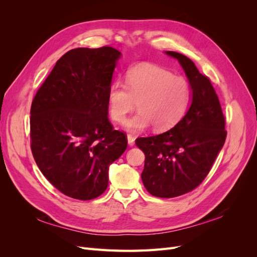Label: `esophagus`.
Instances as JSON below:
<instances>
[{
	"label": "esophagus",
	"instance_id": "esophagus-1",
	"mask_svg": "<svg viewBox=\"0 0 257 257\" xmlns=\"http://www.w3.org/2000/svg\"><path fill=\"white\" fill-rule=\"evenodd\" d=\"M127 144L130 147H133L135 145V138L132 135H127Z\"/></svg>",
	"mask_w": 257,
	"mask_h": 257
}]
</instances>
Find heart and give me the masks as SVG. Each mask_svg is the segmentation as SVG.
<instances>
[{
  "mask_svg": "<svg viewBox=\"0 0 257 257\" xmlns=\"http://www.w3.org/2000/svg\"><path fill=\"white\" fill-rule=\"evenodd\" d=\"M191 94L190 82L184 77L157 65L141 64L126 73L125 85L113 82L108 89V111L114 122H122L137 102L139 110L123 126L133 132L151 125L165 131L183 118Z\"/></svg>",
  "mask_w": 257,
  "mask_h": 257,
  "instance_id": "obj_1",
  "label": "heart"
}]
</instances>
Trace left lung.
Segmentation results:
<instances>
[{"instance_id":"obj_1","label":"left lung","mask_w":257,"mask_h":257,"mask_svg":"<svg viewBox=\"0 0 257 257\" xmlns=\"http://www.w3.org/2000/svg\"><path fill=\"white\" fill-rule=\"evenodd\" d=\"M188 77L192 102L183 118L160 135L136 139L145 155L142 180L151 195L172 198L183 195L203 182L226 139L225 118L216 93L208 77L194 62L175 51Z\"/></svg>"}]
</instances>
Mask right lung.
Returning <instances> with one entry per match:
<instances>
[{
    "instance_id": "right-lung-1",
    "label": "right lung",
    "mask_w": 257,
    "mask_h": 257,
    "mask_svg": "<svg viewBox=\"0 0 257 257\" xmlns=\"http://www.w3.org/2000/svg\"><path fill=\"white\" fill-rule=\"evenodd\" d=\"M122 53L112 47L69 50L31 106V149L38 168L75 199L105 192L109 165L126 150L125 134L108 120L107 92Z\"/></svg>"
}]
</instances>
